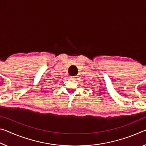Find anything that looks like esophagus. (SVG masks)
Wrapping results in <instances>:
<instances>
[{
    "instance_id": "esophagus-1",
    "label": "esophagus",
    "mask_w": 146,
    "mask_h": 146,
    "mask_svg": "<svg viewBox=\"0 0 146 146\" xmlns=\"http://www.w3.org/2000/svg\"><path fill=\"white\" fill-rule=\"evenodd\" d=\"M70 78H71V79H77V76H71Z\"/></svg>"
}]
</instances>
